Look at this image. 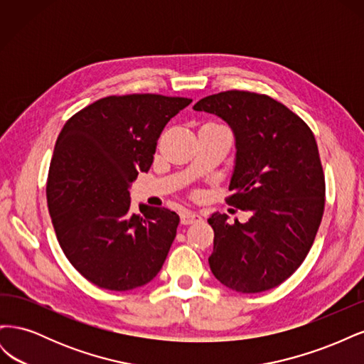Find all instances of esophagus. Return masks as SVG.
<instances>
[{
  "label": "esophagus",
  "instance_id": "34e87169",
  "mask_svg": "<svg viewBox=\"0 0 364 364\" xmlns=\"http://www.w3.org/2000/svg\"><path fill=\"white\" fill-rule=\"evenodd\" d=\"M200 220H202V215H199L197 213H193V211H183L181 214V223L182 225H193V223L200 222Z\"/></svg>",
  "mask_w": 364,
  "mask_h": 364
}]
</instances>
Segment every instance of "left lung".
I'll list each match as a JSON object with an SVG mask.
<instances>
[{
	"label": "left lung",
	"mask_w": 364,
	"mask_h": 364,
	"mask_svg": "<svg viewBox=\"0 0 364 364\" xmlns=\"http://www.w3.org/2000/svg\"><path fill=\"white\" fill-rule=\"evenodd\" d=\"M194 111L214 114L235 138L228 197L252 213L228 223L214 213L209 267L228 289L259 293L278 287L304 262L321 226L325 176L311 129L269 95L226 91L202 98Z\"/></svg>",
	"instance_id": "left-lung-1"
}]
</instances>
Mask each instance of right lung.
Returning a JSON list of instances; mask_svg holds the SVG:
<instances>
[{
	"label": "right lung",
	"mask_w": 364,
	"mask_h": 364,
	"mask_svg": "<svg viewBox=\"0 0 364 364\" xmlns=\"http://www.w3.org/2000/svg\"><path fill=\"white\" fill-rule=\"evenodd\" d=\"M193 100L158 94L111 95L65 123L54 146L47 202L59 245L97 287L126 291L159 273L179 215L139 205L130 185L147 173L165 124Z\"/></svg>",
	"instance_id": "right-lung-1"
}]
</instances>
